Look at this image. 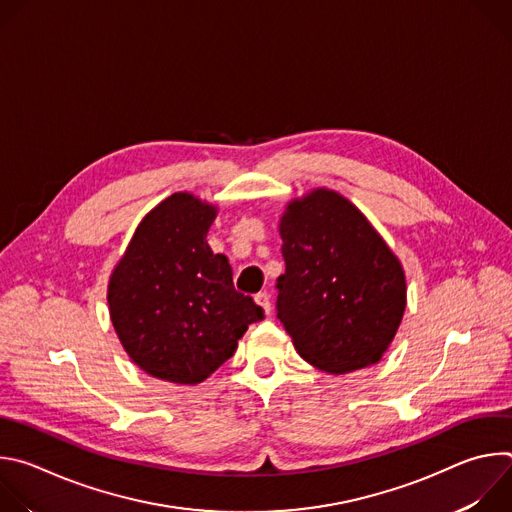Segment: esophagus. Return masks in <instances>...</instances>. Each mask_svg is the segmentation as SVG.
<instances>
[{"label": "esophagus", "instance_id": "obj_1", "mask_svg": "<svg viewBox=\"0 0 512 512\" xmlns=\"http://www.w3.org/2000/svg\"><path fill=\"white\" fill-rule=\"evenodd\" d=\"M255 304L261 306V310H263L265 314L271 312V298H269L267 291H259V294L255 296Z\"/></svg>", "mask_w": 512, "mask_h": 512}]
</instances>
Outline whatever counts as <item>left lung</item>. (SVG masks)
Wrapping results in <instances>:
<instances>
[{"instance_id": "left-lung-1", "label": "left lung", "mask_w": 512, "mask_h": 512, "mask_svg": "<svg viewBox=\"0 0 512 512\" xmlns=\"http://www.w3.org/2000/svg\"><path fill=\"white\" fill-rule=\"evenodd\" d=\"M277 318L298 354L330 375L377 364L407 306L399 257L348 198L314 188L281 218Z\"/></svg>"}]
</instances>
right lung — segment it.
I'll return each mask as SVG.
<instances>
[{
    "label": "right lung",
    "mask_w": 512,
    "mask_h": 512,
    "mask_svg": "<svg viewBox=\"0 0 512 512\" xmlns=\"http://www.w3.org/2000/svg\"><path fill=\"white\" fill-rule=\"evenodd\" d=\"M216 204L174 192L141 218L111 271L107 302L121 346L150 377L198 385L263 320L225 255L206 243Z\"/></svg>",
    "instance_id": "add662e5"
}]
</instances>
